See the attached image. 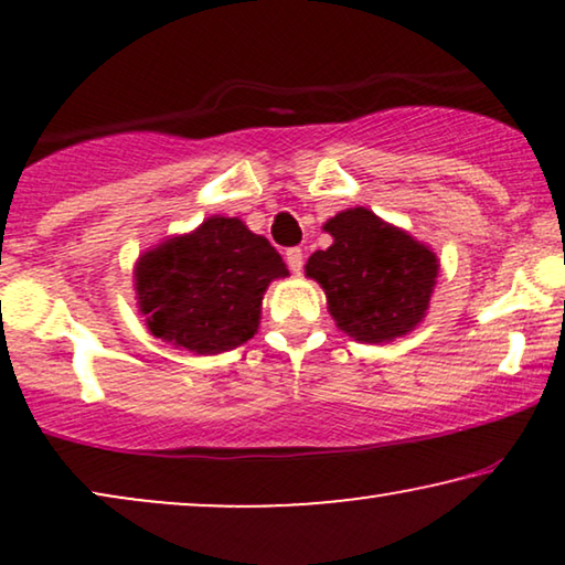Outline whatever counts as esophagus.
Wrapping results in <instances>:
<instances>
[{"mask_svg":"<svg viewBox=\"0 0 565 565\" xmlns=\"http://www.w3.org/2000/svg\"><path fill=\"white\" fill-rule=\"evenodd\" d=\"M285 259H288V267L292 269V273H300V267H303V252L300 249H288L285 252Z\"/></svg>","mask_w":565,"mask_h":565,"instance_id":"1","label":"esophagus"}]
</instances>
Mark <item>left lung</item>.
I'll return each instance as SVG.
<instances>
[{
	"instance_id": "obj_1",
	"label": "left lung",
	"mask_w": 565,
	"mask_h": 565,
	"mask_svg": "<svg viewBox=\"0 0 565 565\" xmlns=\"http://www.w3.org/2000/svg\"><path fill=\"white\" fill-rule=\"evenodd\" d=\"M329 249L313 252L306 277L323 288L337 329L360 344L412 334L429 311L439 259L431 246L367 207H347L323 223Z\"/></svg>"
}]
</instances>
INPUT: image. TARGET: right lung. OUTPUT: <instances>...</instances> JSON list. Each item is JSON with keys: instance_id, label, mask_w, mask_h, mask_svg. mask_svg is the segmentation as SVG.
Returning <instances> with one entry per match:
<instances>
[{"instance_id": "1", "label": "right lung", "mask_w": 565, "mask_h": 565, "mask_svg": "<svg viewBox=\"0 0 565 565\" xmlns=\"http://www.w3.org/2000/svg\"><path fill=\"white\" fill-rule=\"evenodd\" d=\"M288 275L265 236L242 218L211 215L138 254L136 306L151 334L174 350L221 354L257 334L269 282Z\"/></svg>"}]
</instances>
